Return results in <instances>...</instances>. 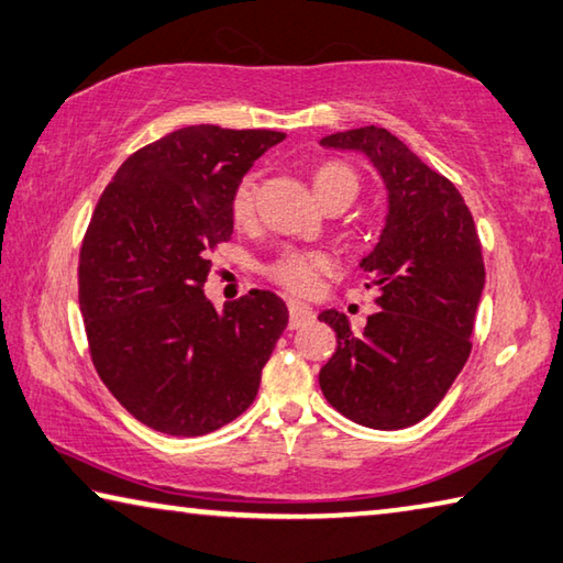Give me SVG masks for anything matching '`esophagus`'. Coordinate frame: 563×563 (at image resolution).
Here are the masks:
<instances>
[{"label":"esophagus","mask_w":563,"mask_h":563,"mask_svg":"<svg viewBox=\"0 0 563 563\" xmlns=\"http://www.w3.org/2000/svg\"><path fill=\"white\" fill-rule=\"evenodd\" d=\"M288 312H290V330H298V327H302L305 322H310L314 312L308 308V305H302L298 300H290L288 302Z\"/></svg>","instance_id":"esophagus-1"}]
</instances>
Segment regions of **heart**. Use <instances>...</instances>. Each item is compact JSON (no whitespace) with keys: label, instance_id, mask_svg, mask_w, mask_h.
Listing matches in <instances>:
<instances>
[{"label":"heart","instance_id":"obj_1","mask_svg":"<svg viewBox=\"0 0 563 563\" xmlns=\"http://www.w3.org/2000/svg\"><path fill=\"white\" fill-rule=\"evenodd\" d=\"M312 187L322 203L336 197L352 201L356 191H360V179H356L354 169L342 165V162H327V165L314 169ZM255 197H258V175L249 172V175H243L236 181L229 199V211L236 227H246V223L253 221ZM332 271V255L312 249H280L265 263V275L295 295H312L320 288L322 275H330Z\"/></svg>","mask_w":563,"mask_h":563}]
</instances>
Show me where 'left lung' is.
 <instances>
[{"label":"left lung","instance_id":"obj_1","mask_svg":"<svg viewBox=\"0 0 563 563\" xmlns=\"http://www.w3.org/2000/svg\"><path fill=\"white\" fill-rule=\"evenodd\" d=\"M322 145L360 150L374 162L388 213L379 243L362 261L379 310L362 332H352L336 310L320 314L336 332L320 388L350 421L398 431L423 421L467 362L485 288L483 246L455 184L388 130L334 132Z\"/></svg>","mask_w":563,"mask_h":563}]
</instances>
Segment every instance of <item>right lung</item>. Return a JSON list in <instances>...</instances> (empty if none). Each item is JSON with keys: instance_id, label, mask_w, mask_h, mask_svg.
<instances>
[{"instance_id": "obj_1", "label": "right lung", "mask_w": 563, "mask_h": 563, "mask_svg": "<svg viewBox=\"0 0 563 563\" xmlns=\"http://www.w3.org/2000/svg\"><path fill=\"white\" fill-rule=\"evenodd\" d=\"M275 130L191 125L122 162L80 243L78 302L90 360L130 416L194 438L253 404L288 324L271 290L219 312L203 298L209 255L233 233L231 191Z\"/></svg>"}]
</instances>
